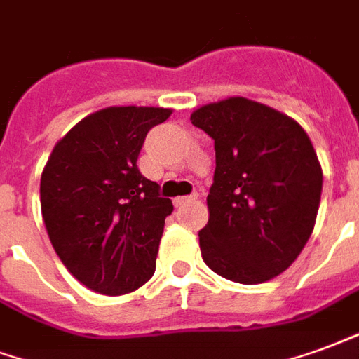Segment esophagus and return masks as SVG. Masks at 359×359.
Returning <instances> with one entry per match:
<instances>
[{"label":"esophagus","instance_id":"obj_1","mask_svg":"<svg viewBox=\"0 0 359 359\" xmlns=\"http://www.w3.org/2000/svg\"><path fill=\"white\" fill-rule=\"evenodd\" d=\"M196 200H198V194H194V196H182V198H175V207L188 205V203H194Z\"/></svg>","mask_w":359,"mask_h":359}]
</instances>
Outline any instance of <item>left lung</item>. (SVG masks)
<instances>
[{
	"instance_id": "left-lung-1",
	"label": "left lung",
	"mask_w": 359,
	"mask_h": 359,
	"mask_svg": "<svg viewBox=\"0 0 359 359\" xmlns=\"http://www.w3.org/2000/svg\"><path fill=\"white\" fill-rule=\"evenodd\" d=\"M190 121L215 140L217 158L203 261L245 285L280 276L306 245L320 207L323 172L306 131L243 97L201 106Z\"/></svg>"
}]
</instances>
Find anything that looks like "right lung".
<instances>
[{
	"label": "right lung",
	"mask_w": 359,
	"mask_h": 359,
	"mask_svg": "<svg viewBox=\"0 0 359 359\" xmlns=\"http://www.w3.org/2000/svg\"><path fill=\"white\" fill-rule=\"evenodd\" d=\"M171 108L110 106L89 114L53 148L39 200L58 259L95 293H133L156 272L169 198L137 167L146 135Z\"/></svg>",
	"instance_id": "right-lung-1"
}]
</instances>
